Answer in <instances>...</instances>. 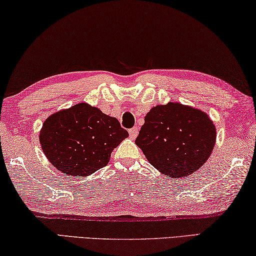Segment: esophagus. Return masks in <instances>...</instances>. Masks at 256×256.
Here are the masks:
<instances>
[{
	"label": "esophagus",
	"instance_id": "34e87169",
	"mask_svg": "<svg viewBox=\"0 0 256 256\" xmlns=\"http://www.w3.org/2000/svg\"><path fill=\"white\" fill-rule=\"evenodd\" d=\"M138 130H140V129H138V127H134L132 129H129V136H130L132 140H135V138L137 137Z\"/></svg>",
	"mask_w": 256,
	"mask_h": 256
}]
</instances>
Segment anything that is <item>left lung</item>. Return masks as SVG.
<instances>
[{
    "instance_id": "left-lung-1",
    "label": "left lung",
    "mask_w": 256,
    "mask_h": 256,
    "mask_svg": "<svg viewBox=\"0 0 256 256\" xmlns=\"http://www.w3.org/2000/svg\"><path fill=\"white\" fill-rule=\"evenodd\" d=\"M216 136V127L207 114L168 102L152 108L135 142L156 170L180 178L207 162Z\"/></svg>"
}]
</instances>
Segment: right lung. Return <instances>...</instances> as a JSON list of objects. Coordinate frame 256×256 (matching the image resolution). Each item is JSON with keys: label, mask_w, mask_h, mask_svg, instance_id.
Here are the masks:
<instances>
[{"label": "right lung", "mask_w": 256, "mask_h": 256, "mask_svg": "<svg viewBox=\"0 0 256 256\" xmlns=\"http://www.w3.org/2000/svg\"><path fill=\"white\" fill-rule=\"evenodd\" d=\"M127 137L116 118L83 102L48 116L39 140L58 171L88 176L106 166L112 150Z\"/></svg>", "instance_id": "obj_1"}]
</instances>
